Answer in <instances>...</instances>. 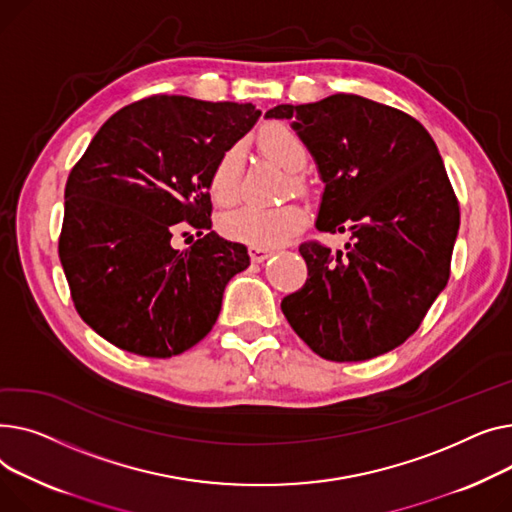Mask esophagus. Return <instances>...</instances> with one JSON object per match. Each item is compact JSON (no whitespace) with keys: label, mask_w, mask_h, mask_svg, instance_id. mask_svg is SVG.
I'll use <instances>...</instances> for the list:
<instances>
[{"label":"esophagus","mask_w":512,"mask_h":512,"mask_svg":"<svg viewBox=\"0 0 512 512\" xmlns=\"http://www.w3.org/2000/svg\"><path fill=\"white\" fill-rule=\"evenodd\" d=\"M273 254H275L273 248H264V246H256V244L250 246V258L254 262H264L266 258H270Z\"/></svg>","instance_id":"esophagus-1"}]
</instances>
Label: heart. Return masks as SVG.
I'll list each match as a JSON object with an SVG mask.
<instances>
[{
    "label": "heart",
    "mask_w": 512,
    "mask_h": 512,
    "mask_svg": "<svg viewBox=\"0 0 512 512\" xmlns=\"http://www.w3.org/2000/svg\"><path fill=\"white\" fill-rule=\"evenodd\" d=\"M262 153L281 165L285 171H299L306 165V144L293 130L285 126H268L258 136ZM239 169H242V150L237 146L225 150L210 173V194L219 204H233L239 194ZM306 213L295 204L279 208L244 206L233 210L223 221L221 229L237 242L256 246L279 244L304 225Z\"/></svg>",
    "instance_id": "b5f03b06"
}]
</instances>
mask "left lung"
I'll return each mask as SVG.
<instances>
[{"mask_svg":"<svg viewBox=\"0 0 512 512\" xmlns=\"http://www.w3.org/2000/svg\"><path fill=\"white\" fill-rule=\"evenodd\" d=\"M324 184L318 231H351L347 252L299 246L306 285L281 310L330 362H364L405 343L444 291L459 202L428 130L411 115L357 95L277 105Z\"/></svg>","mask_w":512,"mask_h":512,"instance_id":"1","label":"left lung"}]
</instances>
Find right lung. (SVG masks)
Wrapping results in <instances>:
<instances>
[{
  "mask_svg": "<svg viewBox=\"0 0 512 512\" xmlns=\"http://www.w3.org/2000/svg\"><path fill=\"white\" fill-rule=\"evenodd\" d=\"M252 103L161 95L111 115L66 184L59 260L80 318L115 347L171 357L215 326L248 248L210 231V173L258 122ZM201 239L184 253L172 231Z\"/></svg>",
  "mask_w": 512,
  "mask_h": 512,
  "instance_id": "right-lung-1",
  "label": "right lung"
}]
</instances>
